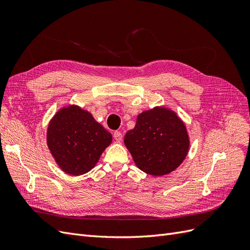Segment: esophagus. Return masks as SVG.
<instances>
[{"label": "esophagus", "instance_id": "1", "mask_svg": "<svg viewBox=\"0 0 250 250\" xmlns=\"http://www.w3.org/2000/svg\"><path fill=\"white\" fill-rule=\"evenodd\" d=\"M113 138H115V140L117 142H121V141H122V139H123V134H122V132H121V131H116L115 133H113Z\"/></svg>", "mask_w": 250, "mask_h": 250}]
</instances>
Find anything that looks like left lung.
<instances>
[{
	"label": "left lung",
	"mask_w": 250,
	"mask_h": 250,
	"mask_svg": "<svg viewBox=\"0 0 250 250\" xmlns=\"http://www.w3.org/2000/svg\"><path fill=\"white\" fill-rule=\"evenodd\" d=\"M124 144L137 167L152 176L177 169L190 149L187 126L177 113L161 105L142 111Z\"/></svg>",
	"instance_id": "obj_1"
}]
</instances>
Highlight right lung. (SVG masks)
I'll list each match as a JSON object with an SVG mask.
<instances>
[{
  "label": "right lung",
  "mask_w": 250,
  "mask_h": 250,
  "mask_svg": "<svg viewBox=\"0 0 250 250\" xmlns=\"http://www.w3.org/2000/svg\"><path fill=\"white\" fill-rule=\"evenodd\" d=\"M111 142V133L76 104L60 107L47 128V146L53 158L74 176L92 170Z\"/></svg>",
  "instance_id": "obj_1"
}]
</instances>
